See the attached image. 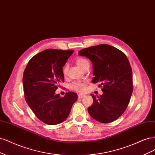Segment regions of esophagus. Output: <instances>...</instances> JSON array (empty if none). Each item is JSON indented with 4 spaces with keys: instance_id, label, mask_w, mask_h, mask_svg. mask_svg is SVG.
Here are the masks:
<instances>
[{
    "instance_id": "obj_1",
    "label": "esophagus",
    "mask_w": 155,
    "mask_h": 155,
    "mask_svg": "<svg viewBox=\"0 0 155 155\" xmlns=\"http://www.w3.org/2000/svg\"><path fill=\"white\" fill-rule=\"evenodd\" d=\"M85 96V94H78V97L79 98H82V97H84Z\"/></svg>"
}]
</instances>
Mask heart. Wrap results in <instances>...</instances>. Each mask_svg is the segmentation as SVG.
Instances as JSON below:
<instances>
[{"instance_id":"heart-1","label":"heart","mask_w":155,"mask_h":155,"mask_svg":"<svg viewBox=\"0 0 155 155\" xmlns=\"http://www.w3.org/2000/svg\"><path fill=\"white\" fill-rule=\"evenodd\" d=\"M89 63L88 61L86 59L83 58H78L76 59V64L77 66L82 69L84 66L86 64ZM68 71V65L66 64L63 68V74L64 75H66ZM86 82H82V81H77V82H74L70 85V89L72 90L77 91L78 92H84L86 90Z\"/></svg>"}]
</instances>
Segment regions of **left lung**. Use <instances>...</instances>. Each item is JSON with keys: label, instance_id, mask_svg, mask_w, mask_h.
<instances>
[{"label": "left lung", "instance_id": "8db88e82", "mask_svg": "<svg viewBox=\"0 0 155 155\" xmlns=\"http://www.w3.org/2000/svg\"><path fill=\"white\" fill-rule=\"evenodd\" d=\"M78 54L91 61L92 82L103 87L102 95L91 94L93 103L87 109L89 114L101 123L116 120L126 111L133 89L132 69L126 55L107 44L82 49Z\"/></svg>", "mask_w": 155, "mask_h": 155}]
</instances>
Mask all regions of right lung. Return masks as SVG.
Returning a JSON list of instances; mask_svg holds the SVG:
<instances>
[{
    "instance_id": "obj_1",
    "label": "right lung",
    "mask_w": 155,
    "mask_h": 155,
    "mask_svg": "<svg viewBox=\"0 0 155 155\" xmlns=\"http://www.w3.org/2000/svg\"><path fill=\"white\" fill-rule=\"evenodd\" d=\"M73 50L48 49L33 57L23 74L26 101L37 117L48 125L64 122L77 101V94L69 91L64 97L56 94L64 82L63 67Z\"/></svg>"
}]
</instances>
